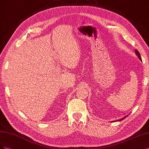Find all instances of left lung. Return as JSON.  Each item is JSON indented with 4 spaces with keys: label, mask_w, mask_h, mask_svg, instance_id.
<instances>
[{
    "label": "left lung",
    "mask_w": 149,
    "mask_h": 149,
    "mask_svg": "<svg viewBox=\"0 0 149 149\" xmlns=\"http://www.w3.org/2000/svg\"><path fill=\"white\" fill-rule=\"evenodd\" d=\"M136 55L138 56V57L139 58V59H140L141 61H142V59H141V54H140V53H139V51L137 50V49H136ZM126 118V117H124V118H122V119H119V121H121V120H123L124 118Z\"/></svg>",
    "instance_id": "8db88e82"
}]
</instances>
